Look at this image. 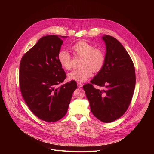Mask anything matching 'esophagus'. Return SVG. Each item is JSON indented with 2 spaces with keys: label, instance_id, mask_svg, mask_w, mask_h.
Here are the masks:
<instances>
[{
  "label": "esophagus",
  "instance_id": "34e87169",
  "mask_svg": "<svg viewBox=\"0 0 154 154\" xmlns=\"http://www.w3.org/2000/svg\"><path fill=\"white\" fill-rule=\"evenodd\" d=\"M77 86H78L79 88H81V87L83 86V84H82V83H80V82H78V83H77Z\"/></svg>",
  "mask_w": 154,
  "mask_h": 154
}]
</instances>
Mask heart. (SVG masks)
<instances>
[{"label": "heart", "instance_id": "1", "mask_svg": "<svg viewBox=\"0 0 154 154\" xmlns=\"http://www.w3.org/2000/svg\"><path fill=\"white\" fill-rule=\"evenodd\" d=\"M78 56L82 57V67L72 71L68 75L69 80L84 82L94 72H99L103 68L105 61V54L100 48H97L92 44L80 41L72 46ZM57 60L63 69L69 70L72 68V57L68 51L61 49L57 54Z\"/></svg>", "mask_w": 154, "mask_h": 154}]
</instances>
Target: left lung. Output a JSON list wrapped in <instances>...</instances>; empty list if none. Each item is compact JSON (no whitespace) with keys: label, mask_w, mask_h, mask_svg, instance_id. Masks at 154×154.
<instances>
[{"label":"left lung","mask_w":154,"mask_h":154,"mask_svg":"<svg viewBox=\"0 0 154 154\" xmlns=\"http://www.w3.org/2000/svg\"><path fill=\"white\" fill-rule=\"evenodd\" d=\"M106 45L103 68L83 85L92 113L100 121L108 123L121 117L132 99L135 83V67L130 55L121 42L113 36H103ZM93 84L104 87L95 89Z\"/></svg>","instance_id":"8db88e82"}]
</instances>
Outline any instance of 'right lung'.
<instances>
[{"instance_id":"obj_1","label":"right lung","mask_w":154,"mask_h":154,"mask_svg":"<svg viewBox=\"0 0 154 154\" xmlns=\"http://www.w3.org/2000/svg\"><path fill=\"white\" fill-rule=\"evenodd\" d=\"M58 36L42 37L21 59L20 90L26 104L38 118L55 122L67 113L77 83L72 80L57 88L66 77L57 60L63 41Z\"/></svg>"}]
</instances>
